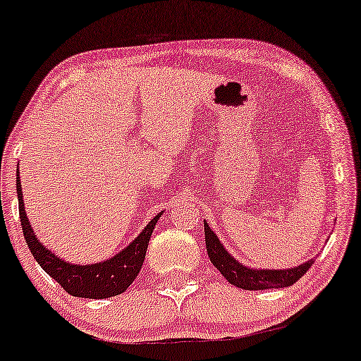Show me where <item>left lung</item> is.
<instances>
[{
	"instance_id": "left-lung-1",
	"label": "left lung",
	"mask_w": 361,
	"mask_h": 361,
	"mask_svg": "<svg viewBox=\"0 0 361 361\" xmlns=\"http://www.w3.org/2000/svg\"><path fill=\"white\" fill-rule=\"evenodd\" d=\"M205 226V244L209 258L212 264L222 273L224 279L229 281L234 287L244 290H264V288H283L290 287L295 283L297 280L304 276V273L312 267L314 259L307 263L300 264L297 268H290V270H251L244 264H239L233 256L229 255L221 243H219L217 235L210 229L209 224L204 222Z\"/></svg>"
}]
</instances>
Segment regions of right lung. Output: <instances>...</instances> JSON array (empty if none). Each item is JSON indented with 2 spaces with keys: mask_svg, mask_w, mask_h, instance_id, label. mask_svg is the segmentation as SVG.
<instances>
[{
  "mask_svg": "<svg viewBox=\"0 0 361 361\" xmlns=\"http://www.w3.org/2000/svg\"><path fill=\"white\" fill-rule=\"evenodd\" d=\"M16 193H18V210L25 241L30 247L37 263L66 292L71 293L73 297H85V299H106V297L118 295V293L126 292L130 287V283L135 280L140 268H142L149 239H151L152 229H154L156 222L159 221L161 214H157L147 224L146 229L137 235V239L122 252H118L117 256L103 261V263L85 264L82 267V264H69L59 259L47 247H44L39 243V239L35 238L34 231H32L30 224H28L27 215H25L22 185H20L18 173H16Z\"/></svg>",
  "mask_w": 361,
  "mask_h": 361,
  "instance_id": "1",
  "label": "right lung"
}]
</instances>
